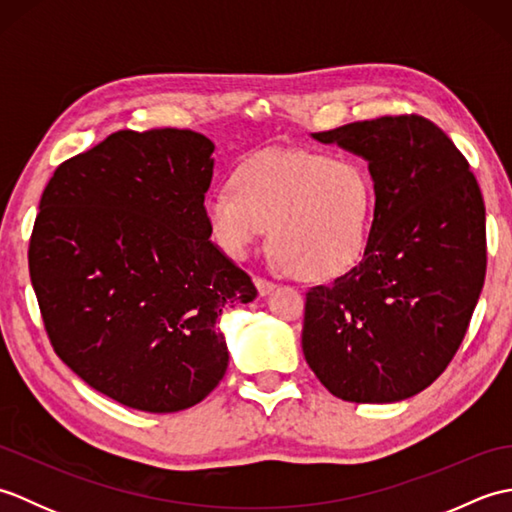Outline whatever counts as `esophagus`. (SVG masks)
I'll list each match as a JSON object with an SVG mask.
<instances>
[{
	"label": "esophagus",
	"instance_id": "esophagus-1",
	"mask_svg": "<svg viewBox=\"0 0 512 512\" xmlns=\"http://www.w3.org/2000/svg\"><path fill=\"white\" fill-rule=\"evenodd\" d=\"M255 286L259 290V295H268V292L275 290V281H270L266 277H255Z\"/></svg>",
	"mask_w": 512,
	"mask_h": 512
}]
</instances>
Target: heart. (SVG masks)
<instances>
[{"label": "heart", "mask_w": 512, "mask_h": 512, "mask_svg": "<svg viewBox=\"0 0 512 512\" xmlns=\"http://www.w3.org/2000/svg\"><path fill=\"white\" fill-rule=\"evenodd\" d=\"M204 213L231 257H246L270 231L281 266L306 279H334L365 253L374 180L354 158L262 151L235 169L231 187L206 195Z\"/></svg>", "instance_id": "1"}]
</instances>
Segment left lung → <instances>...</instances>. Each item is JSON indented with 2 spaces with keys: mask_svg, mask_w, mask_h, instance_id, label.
Masks as SVG:
<instances>
[{
  "mask_svg": "<svg viewBox=\"0 0 512 512\" xmlns=\"http://www.w3.org/2000/svg\"><path fill=\"white\" fill-rule=\"evenodd\" d=\"M369 162L376 206L361 262L306 292L301 345L347 402L427 389L464 339L486 277V209L469 160L418 114L312 134Z\"/></svg>",
  "mask_w": 512,
  "mask_h": 512,
  "instance_id": "1",
  "label": "left lung"
}]
</instances>
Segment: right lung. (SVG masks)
Wrapping results in <instances>:
<instances>
[{
  "label": "right lung",
  "mask_w": 512,
  "mask_h": 512,
  "mask_svg": "<svg viewBox=\"0 0 512 512\" xmlns=\"http://www.w3.org/2000/svg\"><path fill=\"white\" fill-rule=\"evenodd\" d=\"M213 149L191 129H121L61 162L28 246L43 328L61 361L125 407L171 413L220 383L224 310L257 288L211 242Z\"/></svg>",
  "instance_id": "1"
}]
</instances>
